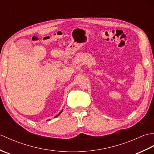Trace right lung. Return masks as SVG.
<instances>
[{
  "label": "right lung",
  "mask_w": 154,
  "mask_h": 154,
  "mask_svg": "<svg viewBox=\"0 0 154 154\" xmlns=\"http://www.w3.org/2000/svg\"><path fill=\"white\" fill-rule=\"evenodd\" d=\"M61 112H62V110H61V112H60V113H59V114H57V116H55V117H57V116H59V115H60V114H61Z\"/></svg>",
  "instance_id": "right-lung-1"
}]
</instances>
